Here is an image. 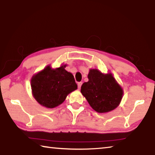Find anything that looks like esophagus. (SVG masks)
<instances>
[{"label":"esophagus","mask_w":155,"mask_h":155,"mask_svg":"<svg viewBox=\"0 0 155 155\" xmlns=\"http://www.w3.org/2000/svg\"><path fill=\"white\" fill-rule=\"evenodd\" d=\"M82 84H83L82 82H78V89H81V85H82Z\"/></svg>","instance_id":"esophagus-1"}]
</instances>
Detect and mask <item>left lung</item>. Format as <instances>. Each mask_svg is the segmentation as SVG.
<instances>
[{
	"label": "left lung",
	"instance_id": "left-lung-1",
	"mask_svg": "<svg viewBox=\"0 0 155 155\" xmlns=\"http://www.w3.org/2000/svg\"><path fill=\"white\" fill-rule=\"evenodd\" d=\"M87 82L83 83L81 92L96 111H111L119 105L123 91L111 74H104L96 69L90 70Z\"/></svg>",
	"mask_w": 155,
	"mask_h": 155
}]
</instances>
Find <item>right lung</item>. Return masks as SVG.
<instances>
[{
	"label": "right lung",
	"mask_w": 155,
	"mask_h": 155,
	"mask_svg": "<svg viewBox=\"0 0 155 155\" xmlns=\"http://www.w3.org/2000/svg\"><path fill=\"white\" fill-rule=\"evenodd\" d=\"M65 67L54 70L47 66L33 77L31 83L33 95L42 106L54 108L65 101L68 94L77 89L74 76Z\"/></svg>",
	"instance_id": "right-lung-1"
}]
</instances>
